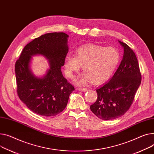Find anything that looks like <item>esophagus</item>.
<instances>
[{"label": "esophagus", "instance_id": "obj_1", "mask_svg": "<svg viewBox=\"0 0 154 154\" xmlns=\"http://www.w3.org/2000/svg\"><path fill=\"white\" fill-rule=\"evenodd\" d=\"M78 89L80 91H87V88H78Z\"/></svg>", "mask_w": 154, "mask_h": 154}]
</instances>
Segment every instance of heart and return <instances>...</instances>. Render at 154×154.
Segmentation results:
<instances>
[{"mask_svg":"<svg viewBox=\"0 0 154 154\" xmlns=\"http://www.w3.org/2000/svg\"><path fill=\"white\" fill-rule=\"evenodd\" d=\"M120 60V53L115 47L88 45L79 48L75 56L69 54L65 58V72L73 78L83 66L85 72L77 80L84 84L90 80L95 84L105 82L114 72Z\"/></svg>","mask_w":154,"mask_h":154,"instance_id":"b5f03b06","label":"heart"}]
</instances>
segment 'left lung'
<instances>
[{"label":"left lung","mask_w":154,"mask_h":154,"mask_svg":"<svg viewBox=\"0 0 154 154\" xmlns=\"http://www.w3.org/2000/svg\"><path fill=\"white\" fill-rule=\"evenodd\" d=\"M124 56L114 75L108 82L97 88V100L90 106L91 111L100 119L111 120L124 115L134 101L141 83V74L137 57L126 43Z\"/></svg>","instance_id":"obj_1"}]
</instances>
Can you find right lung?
<instances>
[{"instance_id": "1", "label": "right lung", "mask_w": 154, "mask_h": 154, "mask_svg": "<svg viewBox=\"0 0 154 154\" xmlns=\"http://www.w3.org/2000/svg\"><path fill=\"white\" fill-rule=\"evenodd\" d=\"M68 35L49 33L35 38L22 50L15 65L17 95L35 113L50 117L62 112L74 87L63 75L60 67L68 53ZM42 54L50 61V69L42 79L30 72V56Z\"/></svg>"}]
</instances>
